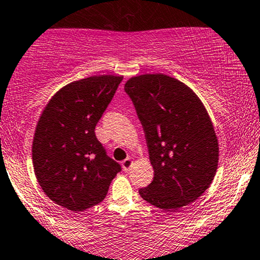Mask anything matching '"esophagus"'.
<instances>
[{
  "instance_id": "obj_1",
  "label": "esophagus",
  "mask_w": 260,
  "mask_h": 260,
  "mask_svg": "<svg viewBox=\"0 0 260 260\" xmlns=\"http://www.w3.org/2000/svg\"><path fill=\"white\" fill-rule=\"evenodd\" d=\"M133 166V160L131 158H126L124 160H122V168L124 172H129L131 167Z\"/></svg>"
}]
</instances>
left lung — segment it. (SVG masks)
Wrapping results in <instances>:
<instances>
[{
  "instance_id": "left-lung-1",
  "label": "left lung",
  "mask_w": 260,
  "mask_h": 260,
  "mask_svg": "<svg viewBox=\"0 0 260 260\" xmlns=\"http://www.w3.org/2000/svg\"><path fill=\"white\" fill-rule=\"evenodd\" d=\"M145 133L152 182L139 189L163 210L194 202L211 185L218 166V141L205 107L181 81L144 74L124 85Z\"/></svg>"
}]
</instances>
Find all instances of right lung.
Segmentation results:
<instances>
[{
  "mask_svg": "<svg viewBox=\"0 0 260 260\" xmlns=\"http://www.w3.org/2000/svg\"><path fill=\"white\" fill-rule=\"evenodd\" d=\"M122 79L98 75L68 84L38 121L32 145L35 174L45 194L62 208L84 211L97 205L122 169L94 133Z\"/></svg>",
  "mask_w": 260,
  "mask_h": 260,
  "instance_id": "right-lung-1",
  "label": "right lung"
}]
</instances>
